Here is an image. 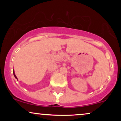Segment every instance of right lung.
<instances>
[{
  "label": "right lung",
  "mask_w": 121,
  "mask_h": 121,
  "mask_svg": "<svg viewBox=\"0 0 121 121\" xmlns=\"http://www.w3.org/2000/svg\"><path fill=\"white\" fill-rule=\"evenodd\" d=\"M13 74H14V77H15V78L17 79V77H16V76L15 75V73H14V70H13Z\"/></svg>",
  "instance_id": "1"
}]
</instances>
